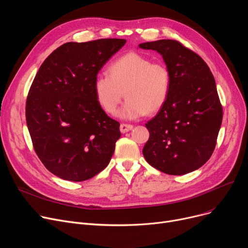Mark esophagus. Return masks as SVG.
Segmentation results:
<instances>
[{"instance_id":"34e87169","label":"esophagus","mask_w":248,"mask_h":248,"mask_svg":"<svg viewBox=\"0 0 248 248\" xmlns=\"http://www.w3.org/2000/svg\"><path fill=\"white\" fill-rule=\"evenodd\" d=\"M132 128H133V125L132 124H122L121 126H120V129H121V132L123 134L129 132Z\"/></svg>"}]
</instances>
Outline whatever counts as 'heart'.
Returning <instances> with one entry per match:
<instances>
[{
	"label": "heart",
	"instance_id": "heart-1",
	"mask_svg": "<svg viewBox=\"0 0 248 248\" xmlns=\"http://www.w3.org/2000/svg\"><path fill=\"white\" fill-rule=\"evenodd\" d=\"M171 84V71L165 63L129 52L108 65V75H96L93 88L98 106L109 114L116 111L124 94L119 116L136 120L159 111L170 95Z\"/></svg>",
	"mask_w": 248,
	"mask_h": 248
}]
</instances>
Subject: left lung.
<instances>
[{"label":"left lung","instance_id":"8db88e82","mask_svg":"<svg viewBox=\"0 0 248 248\" xmlns=\"http://www.w3.org/2000/svg\"><path fill=\"white\" fill-rule=\"evenodd\" d=\"M139 47L160 53L172 76L167 102L146 124L150 138L142 149L144 157L169 175L197 170L213 154L222 123L214 76L198 54L176 40L163 39Z\"/></svg>","mask_w":248,"mask_h":248}]
</instances>
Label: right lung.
<instances>
[{"label": "right lung", "instance_id": "1", "mask_svg": "<svg viewBox=\"0 0 248 248\" xmlns=\"http://www.w3.org/2000/svg\"><path fill=\"white\" fill-rule=\"evenodd\" d=\"M124 39L61 45L45 59L26 101V122L38 158L67 181L94 177L109 164L120 123L104 112L93 80Z\"/></svg>", "mask_w": 248, "mask_h": 248}]
</instances>
